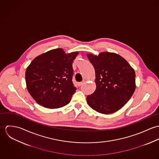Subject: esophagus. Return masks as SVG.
Returning a JSON list of instances; mask_svg holds the SVG:
<instances>
[{
	"mask_svg": "<svg viewBox=\"0 0 159 159\" xmlns=\"http://www.w3.org/2000/svg\"><path fill=\"white\" fill-rule=\"evenodd\" d=\"M84 83V81H82V82H80V83H78V86H82Z\"/></svg>",
	"mask_w": 159,
	"mask_h": 159,
	"instance_id": "esophagus-1",
	"label": "esophagus"
}]
</instances>
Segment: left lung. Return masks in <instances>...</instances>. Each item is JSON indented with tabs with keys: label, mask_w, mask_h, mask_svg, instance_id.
I'll return each mask as SVG.
<instances>
[{
	"label": "left lung",
	"mask_w": 159,
	"mask_h": 159,
	"mask_svg": "<svg viewBox=\"0 0 159 159\" xmlns=\"http://www.w3.org/2000/svg\"><path fill=\"white\" fill-rule=\"evenodd\" d=\"M95 71L96 89L87 96L93 110L108 114L116 112L130 99L135 88V72L120 55L109 52L87 54Z\"/></svg>",
	"instance_id": "left-lung-1"
}]
</instances>
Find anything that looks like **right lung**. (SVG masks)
Returning a JSON list of instances; mask_svg holds the SVG:
<instances>
[{"mask_svg": "<svg viewBox=\"0 0 159 159\" xmlns=\"http://www.w3.org/2000/svg\"><path fill=\"white\" fill-rule=\"evenodd\" d=\"M78 51L66 54L62 48L36 57L25 71L27 91L36 102L47 108L62 107L70 103L76 90L72 82V63Z\"/></svg>", "mask_w": 159, "mask_h": 159, "instance_id": "add662e5", "label": "right lung"}]
</instances>
